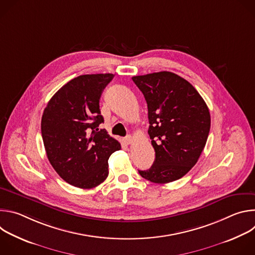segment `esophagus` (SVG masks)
Returning a JSON list of instances; mask_svg holds the SVG:
<instances>
[{"instance_id":"esophagus-1","label":"esophagus","mask_w":255,"mask_h":255,"mask_svg":"<svg viewBox=\"0 0 255 255\" xmlns=\"http://www.w3.org/2000/svg\"><path fill=\"white\" fill-rule=\"evenodd\" d=\"M124 141H125L127 144H132L134 140H133V137H132L131 135H128V136H126V137H125Z\"/></svg>"}]
</instances>
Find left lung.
I'll return each mask as SVG.
<instances>
[{"label":"left lung","instance_id":"8db88e82","mask_svg":"<svg viewBox=\"0 0 255 255\" xmlns=\"http://www.w3.org/2000/svg\"><path fill=\"white\" fill-rule=\"evenodd\" d=\"M147 103L148 134L155 160L140 175L167 184L187 174L197 163L211 127L209 109L198 91L170 71L132 78Z\"/></svg>","mask_w":255,"mask_h":255}]
</instances>
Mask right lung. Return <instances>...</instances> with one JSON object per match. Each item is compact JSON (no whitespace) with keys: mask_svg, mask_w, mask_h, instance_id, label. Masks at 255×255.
I'll use <instances>...</instances> for the list:
<instances>
[{"mask_svg":"<svg viewBox=\"0 0 255 255\" xmlns=\"http://www.w3.org/2000/svg\"><path fill=\"white\" fill-rule=\"evenodd\" d=\"M112 74L84 75L69 81L48 102L41 134L48 160L66 183L92 189L107 178L108 159L121 149L105 129L100 98Z\"/></svg>","mask_w":255,"mask_h":255,"instance_id":"obj_1","label":"right lung"}]
</instances>
